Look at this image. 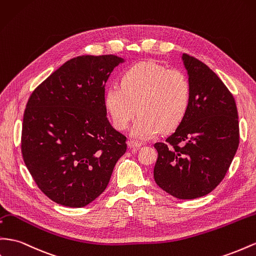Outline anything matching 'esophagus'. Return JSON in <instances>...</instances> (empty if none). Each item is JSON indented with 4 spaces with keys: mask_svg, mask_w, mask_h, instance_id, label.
I'll return each instance as SVG.
<instances>
[{
    "mask_svg": "<svg viewBox=\"0 0 256 256\" xmlns=\"http://www.w3.org/2000/svg\"><path fill=\"white\" fill-rule=\"evenodd\" d=\"M141 145H142L141 142H136V141H134V140H130V141L128 142V146H129L131 150H136L138 148H140Z\"/></svg>",
    "mask_w": 256,
    "mask_h": 256,
    "instance_id": "obj_1",
    "label": "esophagus"
}]
</instances>
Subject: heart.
<instances>
[{
  "mask_svg": "<svg viewBox=\"0 0 256 256\" xmlns=\"http://www.w3.org/2000/svg\"><path fill=\"white\" fill-rule=\"evenodd\" d=\"M192 84L178 68H167L153 61H142L124 72L120 85L104 94V106L115 129L126 130L136 112L140 116L131 134L148 140L162 131L176 129L188 112Z\"/></svg>",
  "mask_w": 256,
  "mask_h": 256,
  "instance_id": "b5f03b06",
  "label": "heart"
}]
</instances>
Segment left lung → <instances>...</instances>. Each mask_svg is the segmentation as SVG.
<instances>
[{
  "label": "left lung",
  "mask_w": 256,
  "mask_h": 256,
  "mask_svg": "<svg viewBox=\"0 0 256 256\" xmlns=\"http://www.w3.org/2000/svg\"><path fill=\"white\" fill-rule=\"evenodd\" d=\"M192 84L188 112L164 142L154 144V178L178 199L209 194L222 182L239 145L236 102L204 62L182 54Z\"/></svg>",
  "instance_id": "obj_1"
}]
</instances>
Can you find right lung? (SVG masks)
<instances>
[{"label": "right lung", "instance_id": "1", "mask_svg": "<svg viewBox=\"0 0 256 256\" xmlns=\"http://www.w3.org/2000/svg\"><path fill=\"white\" fill-rule=\"evenodd\" d=\"M122 59L115 54L66 61L34 89L22 131L24 162L56 204L80 208L106 190L127 138L106 117L104 86Z\"/></svg>", "mask_w": 256, "mask_h": 256}]
</instances>
